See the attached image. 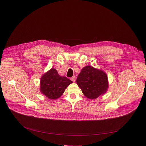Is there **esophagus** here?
I'll return each mask as SVG.
<instances>
[{
	"mask_svg": "<svg viewBox=\"0 0 146 146\" xmlns=\"http://www.w3.org/2000/svg\"><path fill=\"white\" fill-rule=\"evenodd\" d=\"M71 80L73 81V82H75L76 81V77H75V76H73V77L72 78H71Z\"/></svg>",
	"mask_w": 146,
	"mask_h": 146,
	"instance_id": "34e87169",
	"label": "esophagus"
}]
</instances>
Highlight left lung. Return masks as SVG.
<instances>
[{
    "label": "left lung",
    "instance_id": "8db88e82",
    "mask_svg": "<svg viewBox=\"0 0 146 146\" xmlns=\"http://www.w3.org/2000/svg\"><path fill=\"white\" fill-rule=\"evenodd\" d=\"M76 83L85 96L91 99L104 94L108 88L106 74L89 66L82 69L76 79Z\"/></svg>",
    "mask_w": 146,
    "mask_h": 146
}]
</instances>
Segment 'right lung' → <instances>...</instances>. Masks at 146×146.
<instances>
[{
  "instance_id": "1",
  "label": "right lung",
  "mask_w": 146,
  "mask_h": 146,
  "mask_svg": "<svg viewBox=\"0 0 146 146\" xmlns=\"http://www.w3.org/2000/svg\"><path fill=\"white\" fill-rule=\"evenodd\" d=\"M73 82L64 76H60L54 68L45 73L40 80L41 93L51 99H56L62 95Z\"/></svg>"
}]
</instances>
